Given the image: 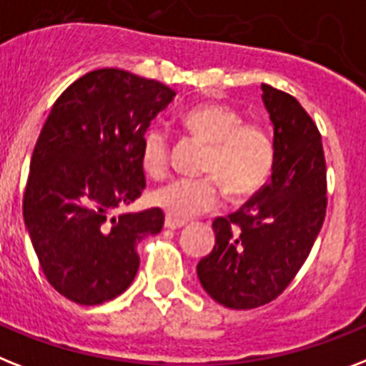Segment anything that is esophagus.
<instances>
[{"label": "esophagus", "mask_w": 366, "mask_h": 366, "mask_svg": "<svg viewBox=\"0 0 366 366\" xmlns=\"http://www.w3.org/2000/svg\"><path fill=\"white\" fill-rule=\"evenodd\" d=\"M184 225H186V219H178L174 218V216H169L167 214V218H165V227H167V229H180Z\"/></svg>", "instance_id": "1"}]
</instances>
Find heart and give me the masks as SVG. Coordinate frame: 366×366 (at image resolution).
Here are the masks:
<instances>
[{
	"label": "heart",
	"instance_id": "heart-1",
	"mask_svg": "<svg viewBox=\"0 0 366 366\" xmlns=\"http://www.w3.org/2000/svg\"><path fill=\"white\" fill-rule=\"evenodd\" d=\"M184 127L209 144L203 178H174L154 189L152 201L169 216L188 219L212 210L222 201V186L233 197H248L269 180L274 165V142L257 122H242L234 107L204 103L182 118ZM171 147L162 127H150L142 141V163L148 173L159 177L167 171Z\"/></svg>",
	"mask_w": 366,
	"mask_h": 366
}]
</instances>
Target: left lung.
<instances>
[{
  "label": "left lung",
  "instance_id": "obj_1",
  "mask_svg": "<svg viewBox=\"0 0 366 366\" xmlns=\"http://www.w3.org/2000/svg\"><path fill=\"white\" fill-rule=\"evenodd\" d=\"M274 126L270 182L227 218L212 222L216 244L197 276L214 301L234 310L282 295L310 255L327 210L322 135L301 103L261 84Z\"/></svg>",
  "mask_w": 366,
  "mask_h": 366
}]
</instances>
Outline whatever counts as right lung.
Segmentation results:
<instances>
[{"instance_id":"1","label":"right lung","mask_w":366,"mask_h":366,"mask_svg":"<svg viewBox=\"0 0 366 366\" xmlns=\"http://www.w3.org/2000/svg\"><path fill=\"white\" fill-rule=\"evenodd\" d=\"M177 96L124 69L75 80L52 105L34 148L24 222L46 280L65 299L94 307L118 297L139 270L137 244L165 214H114L147 188L142 141Z\"/></svg>"}]
</instances>
